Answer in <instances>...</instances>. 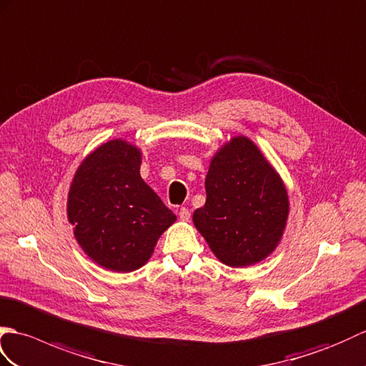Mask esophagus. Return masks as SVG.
Segmentation results:
<instances>
[{"instance_id":"esophagus-1","label":"esophagus","mask_w":366,"mask_h":366,"mask_svg":"<svg viewBox=\"0 0 366 366\" xmlns=\"http://www.w3.org/2000/svg\"><path fill=\"white\" fill-rule=\"evenodd\" d=\"M178 217H180L182 221H189V217H191L189 209L186 208V207H182L180 211H178Z\"/></svg>"}]
</instances>
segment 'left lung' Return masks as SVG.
Returning <instances> with one entry per match:
<instances>
[{
	"label": "left lung",
	"mask_w": 366,
	"mask_h": 366,
	"mask_svg": "<svg viewBox=\"0 0 366 366\" xmlns=\"http://www.w3.org/2000/svg\"><path fill=\"white\" fill-rule=\"evenodd\" d=\"M207 202L194 225L227 266L262 262L277 246L288 217L280 177L247 137H233L216 153L205 178Z\"/></svg>",
	"instance_id": "obj_1"
}]
</instances>
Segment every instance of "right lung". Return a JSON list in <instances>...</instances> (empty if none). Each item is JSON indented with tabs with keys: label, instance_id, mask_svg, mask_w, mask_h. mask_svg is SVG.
I'll return each instance as SVG.
<instances>
[{
	"label": "right lung",
	"instance_id": "right-lung-1",
	"mask_svg": "<svg viewBox=\"0 0 366 366\" xmlns=\"http://www.w3.org/2000/svg\"><path fill=\"white\" fill-rule=\"evenodd\" d=\"M141 152L109 141L92 152L73 178L67 214L75 237L95 263L116 272L139 269L177 216L145 183Z\"/></svg>",
	"mask_w": 366,
	"mask_h": 366
}]
</instances>
